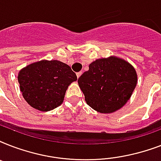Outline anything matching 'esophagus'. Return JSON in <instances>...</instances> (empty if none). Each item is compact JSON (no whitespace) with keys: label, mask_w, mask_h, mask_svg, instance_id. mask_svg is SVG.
<instances>
[{"label":"esophagus","mask_w":161,"mask_h":161,"mask_svg":"<svg viewBox=\"0 0 161 161\" xmlns=\"http://www.w3.org/2000/svg\"><path fill=\"white\" fill-rule=\"evenodd\" d=\"M81 74H82V72H78V73H76V75H77V78H79V77H80L81 76Z\"/></svg>","instance_id":"34e87169"}]
</instances>
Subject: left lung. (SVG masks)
<instances>
[{
	"mask_svg": "<svg viewBox=\"0 0 161 161\" xmlns=\"http://www.w3.org/2000/svg\"><path fill=\"white\" fill-rule=\"evenodd\" d=\"M78 83L88 105L108 114L127 103L137 84V74L126 61L110 57L93 62Z\"/></svg>",
	"mask_w": 161,
	"mask_h": 161,
	"instance_id": "obj_1",
	"label": "left lung"
}]
</instances>
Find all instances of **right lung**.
<instances>
[{
    "instance_id": "obj_1",
    "label": "right lung",
    "mask_w": 161,
    "mask_h": 161,
    "mask_svg": "<svg viewBox=\"0 0 161 161\" xmlns=\"http://www.w3.org/2000/svg\"><path fill=\"white\" fill-rule=\"evenodd\" d=\"M76 80V73L70 67L57 60L31 63L18 74L20 89L25 100L43 112L60 106L68 87Z\"/></svg>"
}]
</instances>
